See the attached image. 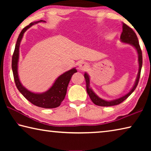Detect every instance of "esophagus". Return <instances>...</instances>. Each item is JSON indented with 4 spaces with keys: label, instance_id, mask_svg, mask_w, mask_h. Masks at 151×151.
Listing matches in <instances>:
<instances>
[{
    "label": "esophagus",
    "instance_id": "34e87169",
    "mask_svg": "<svg viewBox=\"0 0 151 151\" xmlns=\"http://www.w3.org/2000/svg\"><path fill=\"white\" fill-rule=\"evenodd\" d=\"M87 68H88V65H87V64L85 63H83L80 64V65H79V66H78L79 70H85L87 69Z\"/></svg>",
    "mask_w": 151,
    "mask_h": 151
}]
</instances>
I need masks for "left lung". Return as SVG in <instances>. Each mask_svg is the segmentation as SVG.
<instances>
[{"mask_svg":"<svg viewBox=\"0 0 151 151\" xmlns=\"http://www.w3.org/2000/svg\"><path fill=\"white\" fill-rule=\"evenodd\" d=\"M121 40L123 43H126V44H129L132 45V47L135 48V49L137 50L138 53V60H139V72H138V75L137 76L136 81H135L134 85L132 86L131 90L130 91L129 93L125 94L123 96L115 100L112 101H106L104 99H101L100 97H99L96 94L94 93L93 91L92 90V88L90 86V78H89L88 75L86 73H85V78L86 81V92H87L88 94L90 96L91 101H93L94 104H95L96 105L101 106H111L114 105H117L121 103L122 102H123L124 100L129 97L131 94L132 93L135 88H137L139 83V81L140 78V71H141V68L142 65V51L140 49L139 40L137 37L136 33L134 32V30H132L131 28H130L129 26H127L126 24L122 23V32L121 35Z\"/></svg>","mask_w":151,"mask_h":151,"instance_id":"obj_1","label":"left lung"}]
</instances>
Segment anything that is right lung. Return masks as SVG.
I'll return each instance as SVG.
<instances>
[{"mask_svg":"<svg viewBox=\"0 0 151 151\" xmlns=\"http://www.w3.org/2000/svg\"><path fill=\"white\" fill-rule=\"evenodd\" d=\"M40 22H45L40 20L39 21L31 22L20 32L18 37L17 41L15 45L14 51L12 58V69L13 73L15 84L18 90L26 98L28 101L35 106L45 109H53L60 105L61 103L65 99L66 94V90L70 80L74 73L77 72L75 68L66 71L63 75H60L53 84L52 86L45 93H35L28 90L24 86H22L20 82L19 75H18V63L19 58V47L21 40L23 37L24 33L30 27Z\"/></svg>","mask_w":151,"mask_h":151,"instance_id":"add662e5","label":"right lung"}]
</instances>
